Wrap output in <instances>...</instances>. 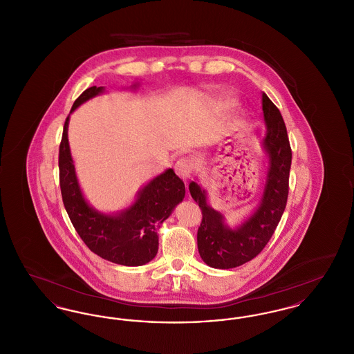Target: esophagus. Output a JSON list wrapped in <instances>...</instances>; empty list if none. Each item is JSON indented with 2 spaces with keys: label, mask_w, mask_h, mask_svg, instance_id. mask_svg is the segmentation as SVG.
<instances>
[{
  "label": "esophagus",
  "mask_w": 354,
  "mask_h": 354,
  "mask_svg": "<svg viewBox=\"0 0 354 354\" xmlns=\"http://www.w3.org/2000/svg\"><path fill=\"white\" fill-rule=\"evenodd\" d=\"M175 172H176V175L183 180V182H187L188 179H189V176H191V172H192V165H191V162L188 160V159H185V158H182V159H179L176 163H175Z\"/></svg>",
  "instance_id": "1"
}]
</instances>
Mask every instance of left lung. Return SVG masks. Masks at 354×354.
Masks as SVG:
<instances>
[{"label":"left lung","instance_id":"left-lung-1","mask_svg":"<svg viewBox=\"0 0 354 354\" xmlns=\"http://www.w3.org/2000/svg\"><path fill=\"white\" fill-rule=\"evenodd\" d=\"M261 104L267 127L261 147L268 166L261 199L252 214L239 225L230 227L224 215L209 205L207 191L198 180L188 185L192 199L202 209L198 250L203 261L212 268H235L256 257L270 241L286 209L292 163L286 123L266 93L261 95Z\"/></svg>","mask_w":354,"mask_h":354}]
</instances>
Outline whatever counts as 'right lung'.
Returning <instances> with one entry per match:
<instances>
[{
	"label": "right lung",
	"mask_w": 354,
	"mask_h": 354,
	"mask_svg": "<svg viewBox=\"0 0 354 354\" xmlns=\"http://www.w3.org/2000/svg\"><path fill=\"white\" fill-rule=\"evenodd\" d=\"M138 86L136 82L131 88L135 90ZM103 93V86L88 87L74 102L70 114ZM70 114L64 126L58 159L59 185L68 218L90 251L102 259L126 267L147 264L158 253L160 224L185 199V183L174 169H166L143 185L129 207L113 214L98 211L86 201L75 174L68 146Z\"/></svg>",
	"instance_id": "add662e5"
}]
</instances>
